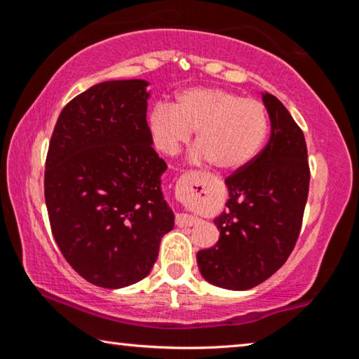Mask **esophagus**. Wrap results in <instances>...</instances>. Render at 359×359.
<instances>
[{
    "label": "esophagus",
    "instance_id": "34e87169",
    "mask_svg": "<svg viewBox=\"0 0 359 359\" xmlns=\"http://www.w3.org/2000/svg\"><path fill=\"white\" fill-rule=\"evenodd\" d=\"M185 177H182L179 180V184H182L184 182ZM199 220L194 215H190V214H185V212H180V214L175 215V223L179 224V226H193V224H196Z\"/></svg>",
    "mask_w": 359,
    "mask_h": 359
}]
</instances>
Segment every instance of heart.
<instances>
[{"label": "heart", "instance_id": "1", "mask_svg": "<svg viewBox=\"0 0 359 359\" xmlns=\"http://www.w3.org/2000/svg\"><path fill=\"white\" fill-rule=\"evenodd\" d=\"M198 130V158L222 171H236L259 154L269 130L264 106L223 88L198 87L177 95L175 106L158 102L149 114L155 147L175 155Z\"/></svg>", "mask_w": 359, "mask_h": 359}]
</instances>
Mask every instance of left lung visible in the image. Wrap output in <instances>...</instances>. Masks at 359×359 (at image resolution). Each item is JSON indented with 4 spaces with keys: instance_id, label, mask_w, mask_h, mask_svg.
Returning <instances> with one entry per match:
<instances>
[{
    "instance_id": "left-lung-1",
    "label": "left lung",
    "mask_w": 359,
    "mask_h": 359,
    "mask_svg": "<svg viewBox=\"0 0 359 359\" xmlns=\"http://www.w3.org/2000/svg\"><path fill=\"white\" fill-rule=\"evenodd\" d=\"M271 120L266 147L224 180L229 199L214 223L217 244L196 255L215 287L250 290L280 269L299 238L311 169L304 133L274 95L263 93Z\"/></svg>"
}]
</instances>
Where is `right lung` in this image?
<instances>
[{
  "label": "right lung",
  "mask_w": 359,
  "mask_h": 359,
  "mask_svg": "<svg viewBox=\"0 0 359 359\" xmlns=\"http://www.w3.org/2000/svg\"><path fill=\"white\" fill-rule=\"evenodd\" d=\"M147 81L93 85L63 107L48 144L44 194L52 234L79 276L123 288L150 274L174 214L166 163L151 147Z\"/></svg>",
  "instance_id": "add662e5"
}]
</instances>
